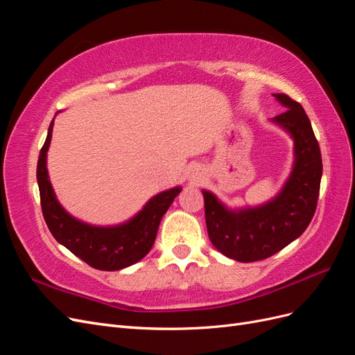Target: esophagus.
Wrapping results in <instances>:
<instances>
[{"mask_svg":"<svg viewBox=\"0 0 355 355\" xmlns=\"http://www.w3.org/2000/svg\"><path fill=\"white\" fill-rule=\"evenodd\" d=\"M201 179H202V176H201V173L198 170H196V173L192 175V180H196V182H201Z\"/></svg>","mask_w":355,"mask_h":355,"instance_id":"esophagus-1","label":"esophagus"}]
</instances>
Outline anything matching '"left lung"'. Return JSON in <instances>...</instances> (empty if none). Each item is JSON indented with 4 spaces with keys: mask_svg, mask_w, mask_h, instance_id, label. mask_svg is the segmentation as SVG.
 I'll list each match as a JSON object with an SVG mask.
<instances>
[{
    "mask_svg": "<svg viewBox=\"0 0 355 355\" xmlns=\"http://www.w3.org/2000/svg\"><path fill=\"white\" fill-rule=\"evenodd\" d=\"M272 96L288 108L272 121L295 142L293 170L280 194L259 207L230 210L202 191L210 241L239 262L262 261L284 249L302 235L317 209L323 163L311 121L299 102L284 93Z\"/></svg>",
    "mask_w": 355,
    "mask_h": 355,
    "instance_id": "obj_1",
    "label": "left lung"
}]
</instances>
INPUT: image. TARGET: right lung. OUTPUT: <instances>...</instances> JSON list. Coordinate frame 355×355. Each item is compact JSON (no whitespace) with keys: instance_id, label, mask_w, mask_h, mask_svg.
<instances>
[{"instance_id":"right-lung-1","label":"right lung","mask_w":355,"mask_h":355,"mask_svg":"<svg viewBox=\"0 0 355 355\" xmlns=\"http://www.w3.org/2000/svg\"><path fill=\"white\" fill-rule=\"evenodd\" d=\"M51 132L53 121L50 123L46 142L40 151L37 180L42 216L53 237L81 261L101 271H118L141 261L153 249L159 222L182 188L176 187L159 192L145 204V207L135 218L125 223L115 227H94L84 223L72 218L60 206L51 188L47 173V151Z\"/></svg>"}]
</instances>
